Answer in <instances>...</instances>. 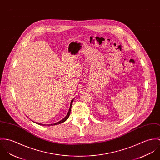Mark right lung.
<instances>
[{"instance_id":"right-lung-1","label":"right lung","mask_w":160,"mask_h":160,"mask_svg":"<svg viewBox=\"0 0 160 160\" xmlns=\"http://www.w3.org/2000/svg\"><path fill=\"white\" fill-rule=\"evenodd\" d=\"M72 102H73V100H72L71 102V106H70V108H69V112H68V114H67V115L66 116V117L64 118H63L62 120H61L60 122H57V123H54V124H49V125H56V124H61V123H63V122H64L65 121H66L67 120V119L69 118V115H70V113H71V107L72 104ZM37 124H40V125H45V124H41V123H36ZM48 125V124H47Z\"/></svg>"}]
</instances>
